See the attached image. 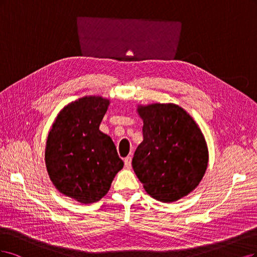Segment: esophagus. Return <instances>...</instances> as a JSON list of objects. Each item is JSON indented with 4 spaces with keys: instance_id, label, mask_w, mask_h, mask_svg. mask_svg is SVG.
Instances as JSON below:
<instances>
[{
    "instance_id": "obj_1",
    "label": "esophagus",
    "mask_w": 257,
    "mask_h": 257,
    "mask_svg": "<svg viewBox=\"0 0 257 257\" xmlns=\"http://www.w3.org/2000/svg\"><path fill=\"white\" fill-rule=\"evenodd\" d=\"M123 162H125V167H126L127 169H130V168H131V157H130V156L126 157V158L123 159Z\"/></svg>"
}]
</instances>
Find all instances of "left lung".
Returning a JSON list of instances; mask_svg holds the SVG:
<instances>
[{"mask_svg": "<svg viewBox=\"0 0 257 257\" xmlns=\"http://www.w3.org/2000/svg\"><path fill=\"white\" fill-rule=\"evenodd\" d=\"M143 142L132 168L145 191L163 203L188 195L200 184L208 163L204 136L193 118L173 103L139 107Z\"/></svg>", "mask_w": 257, "mask_h": 257, "instance_id": "1", "label": "left lung"}]
</instances>
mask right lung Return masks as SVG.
<instances>
[{
	"label": "right lung",
	"instance_id": "right-lung-1",
	"mask_svg": "<svg viewBox=\"0 0 257 257\" xmlns=\"http://www.w3.org/2000/svg\"><path fill=\"white\" fill-rule=\"evenodd\" d=\"M109 100L83 97L57 115L46 145V165L53 185L88 204L103 197L123 167L112 139L99 130Z\"/></svg>",
	"mask_w": 257,
	"mask_h": 257
}]
</instances>
